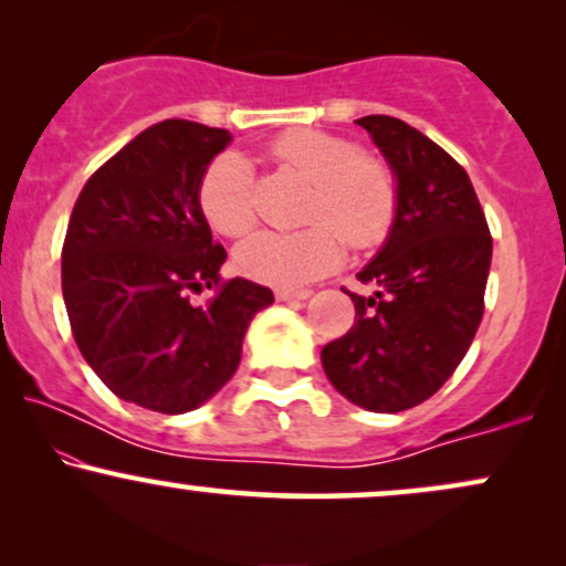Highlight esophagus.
Masks as SVG:
<instances>
[{"mask_svg":"<svg viewBox=\"0 0 566 566\" xmlns=\"http://www.w3.org/2000/svg\"><path fill=\"white\" fill-rule=\"evenodd\" d=\"M276 301H305L311 295V290H290V287H279L274 290Z\"/></svg>","mask_w":566,"mask_h":566,"instance_id":"esophagus-1","label":"esophagus"}]
</instances>
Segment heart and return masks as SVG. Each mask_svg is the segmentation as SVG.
<instances>
[{
    "mask_svg": "<svg viewBox=\"0 0 566 566\" xmlns=\"http://www.w3.org/2000/svg\"><path fill=\"white\" fill-rule=\"evenodd\" d=\"M284 170L311 184L301 231H261L237 250L244 276L276 287H301L335 269L343 242L350 250L382 244L399 218V178L388 161L369 157L356 140L324 129H287L269 146ZM207 223L242 237L258 223L255 170L242 154L223 151L199 180Z\"/></svg>",
    "mask_w": 566,
    "mask_h": 566,
    "instance_id": "heart-1",
    "label": "heart"
}]
</instances>
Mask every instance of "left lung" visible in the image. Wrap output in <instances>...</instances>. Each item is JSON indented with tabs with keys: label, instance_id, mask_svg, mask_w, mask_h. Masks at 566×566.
I'll return each instance as SVG.
<instances>
[{
	"label": "left lung",
	"instance_id": "1",
	"mask_svg": "<svg viewBox=\"0 0 566 566\" xmlns=\"http://www.w3.org/2000/svg\"><path fill=\"white\" fill-rule=\"evenodd\" d=\"M399 178V218L359 271L375 295L348 292L354 327L322 348L333 386L369 412L431 399L471 348L484 316L492 237L469 172L394 116L356 119Z\"/></svg>",
	"mask_w": 566,
	"mask_h": 566
}]
</instances>
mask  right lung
I'll return each instance as SVG.
<instances>
[{
  "label": "right lung",
  "mask_w": 566,
  "mask_h": 566,
  "mask_svg": "<svg viewBox=\"0 0 566 566\" xmlns=\"http://www.w3.org/2000/svg\"><path fill=\"white\" fill-rule=\"evenodd\" d=\"M229 129L165 119L143 129L84 184L63 242L71 333L119 399L180 415L218 394L242 359L252 316L274 292L223 279L199 180ZM207 286L213 297L193 306Z\"/></svg>",
  "instance_id": "right-lung-1"
}]
</instances>
